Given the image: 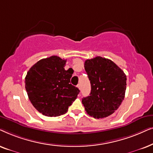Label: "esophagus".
<instances>
[{"label": "esophagus", "instance_id": "esophagus-1", "mask_svg": "<svg viewBox=\"0 0 153 153\" xmlns=\"http://www.w3.org/2000/svg\"><path fill=\"white\" fill-rule=\"evenodd\" d=\"M77 87H78V88L79 89H80V84H78V85H77Z\"/></svg>", "mask_w": 153, "mask_h": 153}]
</instances>
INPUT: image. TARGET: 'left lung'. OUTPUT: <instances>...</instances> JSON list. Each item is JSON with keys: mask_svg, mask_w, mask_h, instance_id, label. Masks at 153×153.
<instances>
[{"mask_svg": "<svg viewBox=\"0 0 153 153\" xmlns=\"http://www.w3.org/2000/svg\"><path fill=\"white\" fill-rule=\"evenodd\" d=\"M85 69L91 83V92L82 99L85 111L91 117H106L124 100L127 76L113 61L101 56L87 59Z\"/></svg>", "mask_w": 153, "mask_h": 153, "instance_id": "1", "label": "left lung"}]
</instances>
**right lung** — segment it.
Listing matches in <instances>:
<instances>
[{"mask_svg":"<svg viewBox=\"0 0 153 153\" xmlns=\"http://www.w3.org/2000/svg\"><path fill=\"white\" fill-rule=\"evenodd\" d=\"M66 62L52 56L38 61L27 72L25 88L28 99L42 115L56 117L65 114L80 92L71 84L73 71L65 70Z\"/></svg>","mask_w":153,"mask_h":153,"instance_id":"right-lung-1","label":"right lung"}]
</instances>
